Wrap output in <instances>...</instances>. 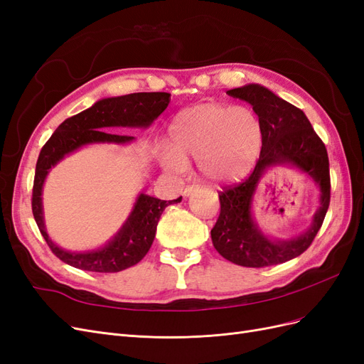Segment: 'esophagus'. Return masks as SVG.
Returning a JSON list of instances; mask_svg holds the SVG:
<instances>
[{
  "label": "esophagus",
  "instance_id": "34e87169",
  "mask_svg": "<svg viewBox=\"0 0 364 364\" xmlns=\"http://www.w3.org/2000/svg\"><path fill=\"white\" fill-rule=\"evenodd\" d=\"M197 190H199V186L197 185H188L186 188L183 190V197H190L193 193H196Z\"/></svg>",
  "mask_w": 364,
  "mask_h": 364
}]
</instances>
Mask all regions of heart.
<instances>
[{
  "mask_svg": "<svg viewBox=\"0 0 364 364\" xmlns=\"http://www.w3.org/2000/svg\"><path fill=\"white\" fill-rule=\"evenodd\" d=\"M170 144L159 150L165 168L183 171L194 159L205 179L222 183L250 171L261 151L262 126L249 107L199 105L174 117Z\"/></svg>",
  "mask_w": 364,
  "mask_h": 364,
  "instance_id": "1",
  "label": "heart"
}]
</instances>
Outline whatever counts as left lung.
I'll use <instances>...</instances> for the list:
<instances>
[{
  "label": "left lung",
  "instance_id": "obj_1",
  "mask_svg": "<svg viewBox=\"0 0 364 364\" xmlns=\"http://www.w3.org/2000/svg\"><path fill=\"white\" fill-rule=\"evenodd\" d=\"M226 94L252 105L262 126L259 159L249 178L220 194V215L211 229L213 245L228 261L243 267H266L290 261L304 253L321 229L329 206V161L325 144L299 107L258 83ZM296 168L319 188V208L311 228L290 239H273L263 232L252 215V199L269 169Z\"/></svg>",
  "mask_w": 364,
  "mask_h": 364
}]
</instances>
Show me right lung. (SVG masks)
<instances>
[{"mask_svg":"<svg viewBox=\"0 0 364 364\" xmlns=\"http://www.w3.org/2000/svg\"><path fill=\"white\" fill-rule=\"evenodd\" d=\"M168 103V92H135L102 98L86 111L65 119L42 147L36 162L31 209L42 237L59 259L80 270L115 273L135 266L146 257L155 240L164 209L181 202L182 197L167 202L139 193L126 222L106 245L91 250H67L54 243L47 232L42 190L51 168L71 153L91 144H130L135 136L115 135L107 130L147 129L167 109Z\"/></svg>","mask_w":364,"mask_h":364,"instance_id":"1","label":"right lung"}]
</instances>
